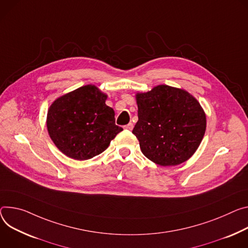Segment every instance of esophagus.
Segmentation results:
<instances>
[{
    "instance_id": "1",
    "label": "esophagus",
    "mask_w": 248,
    "mask_h": 248,
    "mask_svg": "<svg viewBox=\"0 0 248 248\" xmlns=\"http://www.w3.org/2000/svg\"><path fill=\"white\" fill-rule=\"evenodd\" d=\"M132 128H133V124H132V123H129V124H127L126 125H124V129L131 130Z\"/></svg>"
}]
</instances>
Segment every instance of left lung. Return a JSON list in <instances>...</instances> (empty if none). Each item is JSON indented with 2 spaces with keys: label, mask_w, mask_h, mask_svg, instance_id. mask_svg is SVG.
Wrapping results in <instances>:
<instances>
[{
  "label": "left lung",
  "mask_w": 248,
  "mask_h": 248,
  "mask_svg": "<svg viewBox=\"0 0 248 248\" xmlns=\"http://www.w3.org/2000/svg\"><path fill=\"white\" fill-rule=\"evenodd\" d=\"M139 121L132 133L149 160L179 165L195 153L206 131V115L188 92L167 85L137 95Z\"/></svg>",
  "instance_id": "8db88e82"
}]
</instances>
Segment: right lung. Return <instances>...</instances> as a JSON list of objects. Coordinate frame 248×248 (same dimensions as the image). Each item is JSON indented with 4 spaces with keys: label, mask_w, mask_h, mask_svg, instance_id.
I'll return each mask as SVG.
<instances>
[{
    "label": "right lung",
    "mask_w": 248,
    "mask_h": 248,
    "mask_svg": "<svg viewBox=\"0 0 248 248\" xmlns=\"http://www.w3.org/2000/svg\"><path fill=\"white\" fill-rule=\"evenodd\" d=\"M107 95L86 85L53 102L47 114L48 133L61 152L76 160L93 158L123 130Z\"/></svg>",
    "instance_id": "obj_1"
}]
</instances>
